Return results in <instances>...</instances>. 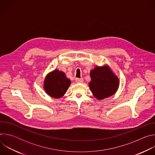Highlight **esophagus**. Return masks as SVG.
<instances>
[{"label": "esophagus", "mask_w": 155, "mask_h": 155, "mask_svg": "<svg viewBox=\"0 0 155 155\" xmlns=\"http://www.w3.org/2000/svg\"><path fill=\"white\" fill-rule=\"evenodd\" d=\"M75 81H76L77 83H83V78H75Z\"/></svg>", "instance_id": "obj_1"}]
</instances>
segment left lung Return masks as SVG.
Returning <instances> with one entry per match:
<instances>
[{
  "instance_id": "obj_1",
  "label": "left lung",
  "mask_w": 155,
  "mask_h": 155,
  "mask_svg": "<svg viewBox=\"0 0 155 155\" xmlns=\"http://www.w3.org/2000/svg\"><path fill=\"white\" fill-rule=\"evenodd\" d=\"M90 76L91 80L89 86L97 99H105L117 91L119 80L108 68L96 67L91 71Z\"/></svg>"
}]
</instances>
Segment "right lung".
Listing matches in <instances>:
<instances>
[{
  "label": "right lung",
  "instance_id": "add662e5",
  "mask_svg": "<svg viewBox=\"0 0 155 155\" xmlns=\"http://www.w3.org/2000/svg\"><path fill=\"white\" fill-rule=\"evenodd\" d=\"M71 80L62 72L55 70L49 74L45 80V90L48 94L55 98L62 97L67 91Z\"/></svg>",
  "mask_w": 155,
  "mask_h": 155
}]
</instances>
